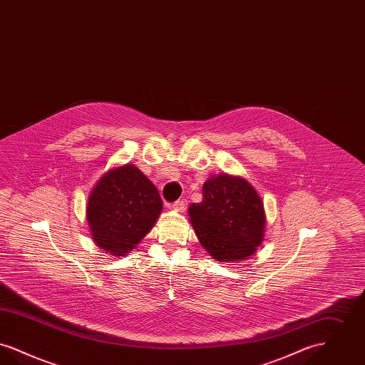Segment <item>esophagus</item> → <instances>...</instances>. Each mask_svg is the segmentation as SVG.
<instances>
[{
    "label": "esophagus",
    "mask_w": 365,
    "mask_h": 365,
    "mask_svg": "<svg viewBox=\"0 0 365 365\" xmlns=\"http://www.w3.org/2000/svg\"><path fill=\"white\" fill-rule=\"evenodd\" d=\"M171 207L175 210H178V212H183L186 209V201L185 200H178V201H175Z\"/></svg>",
    "instance_id": "1"
}]
</instances>
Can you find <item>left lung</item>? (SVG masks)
<instances>
[{"mask_svg": "<svg viewBox=\"0 0 365 365\" xmlns=\"http://www.w3.org/2000/svg\"><path fill=\"white\" fill-rule=\"evenodd\" d=\"M189 216L198 241L217 261L234 262L255 255L264 237L260 195L240 176L209 178L202 201L191 204Z\"/></svg>", "mask_w": 365, "mask_h": 365, "instance_id": "obj_1", "label": "left lung"}]
</instances>
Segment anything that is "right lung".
<instances>
[{"instance_id": "add662e5", "label": "right lung", "mask_w": 365, "mask_h": 365, "mask_svg": "<svg viewBox=\"0 0 365 365\" xmlns=\"http://www.w3.org/2000/svg\"><path fill=\"white\" fill-rule=\"evenodd\" d=\"M163 210L156 186L137 167L110 170L88 195L87 222L101 249L124 256L153 228Z\"/></svg>"}]
</instances>
